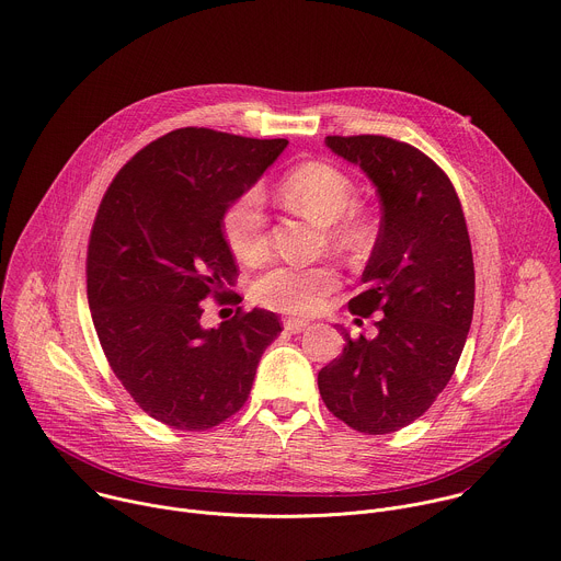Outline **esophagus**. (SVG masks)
Segmentation results:
<instances>
[{
  "label": "esophagus",
  "mask_w": 561,
  "mask_h": 561,
  "mask_svg": "<svg viewBox=\"0 0 561 561\" xmlns=\"http://www.w3.org/2000/svg\"><path fill=\"white\" fill-rule=\"evenodd\" d=\"M308 325H310V321H308V319H293V317L284 319V328H286L288 332H293V334L304 332Z\"/></svg>",
  "instance_id": "esophagus-1"
}]
</instances>
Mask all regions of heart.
Here are the masks:
<instances>
[{
  "mask_svg": "<svg viewBox=\"0 0 561 561\" xmlns=\"http://www.w3.org/2000/svg\"><path fill=\"white\" fill-rule=\"evenodd\" d=\"M284 194L312 218L330 225L332 238L343 249H358L363 231L356 216L347 214L354 205V184L345 171L328 162H306L284 180ZM222 231L229 249L240 262H260L268 251L266 207L260 190H249L222 216ZM336 288V273L330 266H275L264 273L253 297L271 310L290 314L317 312L323 299Z\"/></svg>",
  "mask_w": 561,
  "mask_h": 561,
  "instance_id": "obj_1",
  "label": "heart"
}]
</instances>
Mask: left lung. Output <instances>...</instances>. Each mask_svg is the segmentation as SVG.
I'll list each match as a JSON object with an SVG mask.
<instances>
[{
  "label": "left lung",
  "instance_id": "left-lung-1",
  "mask_svg": "<svg viewBox=\"0 0 561 561\" xmlns=\"http://www.w3.org/2000/svg\"><path fill=\"white\" fill-rule=\"evenodd\" d=\"M377 186L381 229L363 271L367 290L350 312H383L375 339H350L321 367L325 408L363 434H390L421 419L449 383L473 317L476 273L465 214L447 173L388 136H325Z\"/></svg>",
  "mask_w": 561,
  "mask_h": 561
}]
</instances>
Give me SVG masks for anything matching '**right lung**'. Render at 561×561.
<instances>
[{
	"label": "right lung",
	"mask_w": 561,
	"mask_h": 561,
	"mask_svg": "<svg viewBox=\"0 0 561 561\" xmlns=\"http://www.w3.org/2000/svg\"><path fill=\"white\" fill-rule=\"evenodd\" d=\"M286 145L182 127L140 149L101 201L88 247L92 321L116 379L162 425L203 432L233 416L282 332L262 308L218 328L201 319L238 275L222 216Z\"/></svg>",
	"instance_id": "right-lung-1"
}]
</instances>
